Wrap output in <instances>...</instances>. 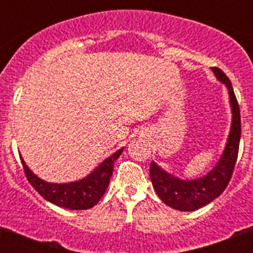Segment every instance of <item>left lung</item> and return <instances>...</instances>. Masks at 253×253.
<instances>
[{
    "label": "left lung",
    "mask_w": 253,
    "mask_h": 253,
    "mask_svg": "<svg viewBox=\"0 0 253 253\" xmlns=\"http://www.w3.org/2000/svg\"><path fill=\"white\" fill-rule=\"evenodd\" d=\"M211 69L219 81L227 86L233 113L231 133L218 165L207 176L191 181L180 180L169 175L154 162H152L149 167L152 184L161 200L169 207L181 211H193L218 198L229 184L238 157L241 139L240 105L227 75L218 67H211Z\"/></svg>",
    "instance_id": "1"
}]
</instances>
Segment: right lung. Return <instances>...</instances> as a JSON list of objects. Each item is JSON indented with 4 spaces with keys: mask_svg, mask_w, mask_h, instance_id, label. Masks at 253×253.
<instances>
[{
    "mask_svg": "<svg viewBox=\"0 0 253 253\" xmlns=\"http://www.w3.org/2000/svg\"><path fill=\"white\" fill-rule=\"evenodd\" d=\"M123 149L124 148L111 154L110 157L106 158L86 178L76 181V182H69V184L45 182V181L40 180L28 169L24 160H21V163L26 178L31 184V186L34 187L45 200L50 202L51 204L58 205V207L66 208V209L86 210L95 207L105 194L107 186H109V182H110L111 175H113L114 162L119 158Z\"/></svg>",
    "mask_w": 253,
    "mask_h": 253,
    "instance_id": "1",
    "label": "right lung"
}]
</instances>
